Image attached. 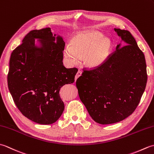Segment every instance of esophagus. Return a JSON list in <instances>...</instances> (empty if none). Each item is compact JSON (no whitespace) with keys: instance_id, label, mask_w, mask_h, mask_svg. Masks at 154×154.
I'll use <instances>...</instances> for the list:
<instances>
[{"instance_id":"1","label":"esophagus","mask_w":154,"mask_h":154,"mask_svg":"<svg viewBox=\"0 0 154 154\" xmlns=\"http://www.w3.org/2000/svg\"><path fill=\"white\" fill-rule=\"evenodd\" d=\"M81 73H82V72H81V71H78L77 73L76 74V75H75V81L77 80V78H79L81 75Z\"/></svg>"}]
</instances>
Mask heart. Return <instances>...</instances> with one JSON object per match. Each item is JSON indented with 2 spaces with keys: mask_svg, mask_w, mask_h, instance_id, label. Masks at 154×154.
Returning <instances> with one entry per match:
<instances>
[{
  "mask_svg": "<svg viewBox=\"0 0 154 154\" xmlns=\"http://www.w3.org/2000/svg\"><path fill=\"white\" fill-rule=\"evenodd\" d=\"M103 38L98 32H88L75 35L64 50L65 57L69 63H77L79 56L82 55L83 63L87 67H94L104 63L109 56L112 42L109 38Z\"/></svg>",
  "mask_w": 154,
  "mask_h": 154,
  "instance_id": "obj_1",
  "label": "heart"
}]
</instances>
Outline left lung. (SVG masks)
<instances>
[{
  "instance_id": "obj_1",
  "label": "left lung",
  "mask_w": 154,
  "mask_h": 154,
  "mask_svg": "<svg viewBox=\"0 0 154 154\" xmlns=\"http://www.w3.org/2000/svg\"><path fill=\"white\" fill-rule=\"evenodd\" d=\"M126 45L109 54L99 66L88 69L76 81L80 99L96 122L116 123L134 112L148 75L144 54L129 31L114 28Z\"/></svg>"
}]
</instances>
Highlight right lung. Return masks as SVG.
<instances>
[{
	"label": "right lung",
	"instance_id": "obj_1",
	"mask_svg": "<svg viewBox=\"0 0 154 154\" xmlns=\"http://www.w3.org/2000/svg\"><path fill=\"white\" fill-rule=\"evenodd\" d=\"M34 38L41 39L42 48L35 46ZM55 40L50 28L32 30L10 59L7 81L13 100L23 115L40 124H51L61 116L60 90L74 82L78 71L63 66L65 43L60 37Z\"/></svg>",
	"mask_w": 154,
	"mask_h": 154
}]
</instances>
